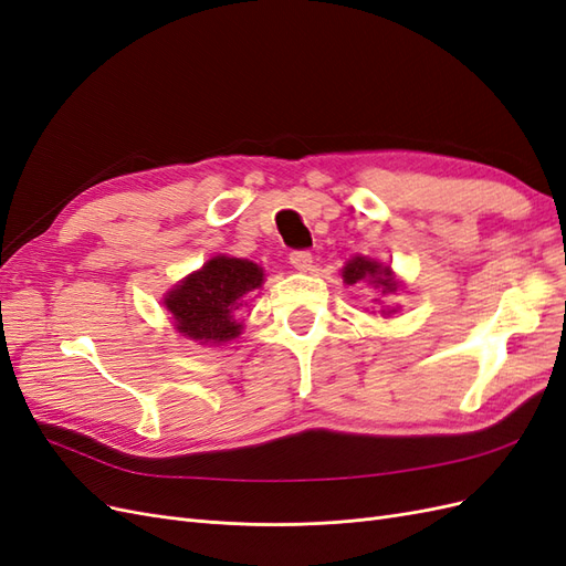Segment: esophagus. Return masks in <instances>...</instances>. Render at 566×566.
Returning a JSON list of instances; mask_svg holds the SVG:
<instances>
[{
	"instance_id": "esophagus-1",
	"label": "esophagus",
	"mask_w": 566,
	"mask_h": 566,
	"mask_svg": "<svg viewBox=\"0 0 566 566\" xmlns=\"http://www.w3.org/2000/svg\"><path fill=\"white\" fill-rule=\"evenodd\" d=\"M314 256L310 250H293L290 252V264H293L297 271H310L312 269Z\"/></svg>"
}]
</instances>
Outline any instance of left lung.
<instances>
[{
  "instance_id": "left-lung-1",
  "label": "left lung",
  "mask_w": 566,
  "mask_h": 566,
  "mask_svg": "<svg viewBox=\"0 0 566 566\" xmlns=\"http://www.w3.org/2000/svg\"><path fill=\"white\" fill-rule=\"evenodd\" d=\"M342 279H345L347 285H354L358 281H370L375 287L382 290V295L397 293L399 287V283L391 279V269L375 260H368V256H354V260H349L347 266L342 269Z\"/></svg>"
}]
</instances>
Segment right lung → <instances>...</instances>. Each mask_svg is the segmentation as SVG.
<instances>
[{
  "instance_id": "1",
  "label": "right lung",
  "mask_w": 566,
  "mask_h": 566,
  "mask_svg": "<svg viewBox=\"0 0 566 566\" xmlns=\"http://www.w3.org/2000/svg\"><path fill=\"white\" fill-rule=\"evenodd\" d=\"M262 283V266L217 254L200 271L169 290L165 304L181 335L200 345H221L241 335V314L248 295Z\"/></svg>"
}]
</instances>
